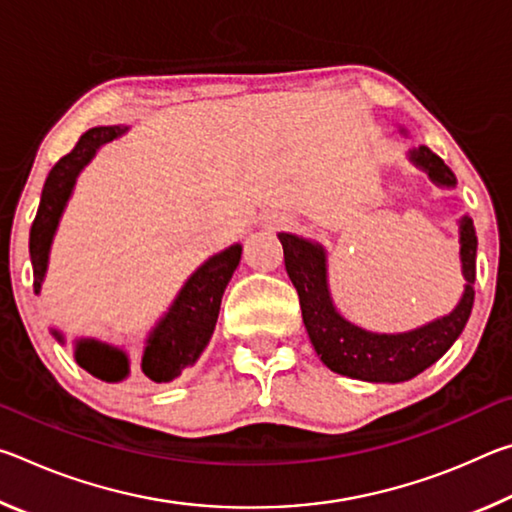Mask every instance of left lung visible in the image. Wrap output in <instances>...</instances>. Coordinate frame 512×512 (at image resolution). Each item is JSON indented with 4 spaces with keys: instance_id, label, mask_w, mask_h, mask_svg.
Segmentation results:
<instances>
[{
    "instance_id": "left-lung-1",
    "label": "left lung",
    "mask_w": 512,
    "mask_h": 512,
    "mask_svg": "<svg viewBox=\"0 0 512 512\" xmlns=\"http://www.w3.org/2000/svg\"><path fill=\"white\" fill-rule=\"evenodd\" d=\"M411 160L427 169L436 183H456L452 169L427 146L413 151ZM280 241L284 266L298 291L302 323L307 327L311 345L320 361L339 375L363 381H391V384L411 379L452 348L470 318L476 280V232L472 219L467 216L461 223V262L467 282L461 302L449 316L406 334H372L343 320L336 314L327 293L323 248L287 232H282Z\"/></svg>"
}]
</instances>
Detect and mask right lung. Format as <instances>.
<instances>
[{
	"label": "right lung",
	"instance_id": "add662e5",
	"mask_svg": "<svg viewBox=\"0 0 512 512\" xmlns=\"http://www.w3.org/2000/svg\"><path fill=\"white\" fill-rule=\"evenodd\" d=\"M126 128L119 126H99L90 128L81 135V140L67 155H63L54 169L49 171L42 187V198L38 205V214L31 225L29 253L33 264V289L40 291V282L47 271V253L51 246V237L60 219V212L72 192L74 178L101 144L115 140ZM241 246H230L223 253L198 268L189 277L187 284L180 291V296L173 302L169 314L160 320V325L153 329L146 343L142 357V372L155 384L176 379L180 372L201 357L212 339L216 318H219L223 291L228 287L232 273L239 266ZM58 341L63 336L54 332ZM76 363L90 375L103 381H119L128 375V357L121 350L110 348L97 341H81L76 345Z\"/></svg>",
	"mask_w": 512,
	"mask_h": 512
}]
</instances>
